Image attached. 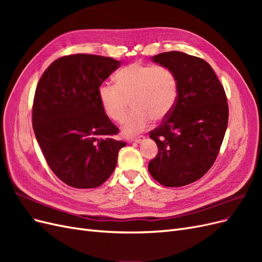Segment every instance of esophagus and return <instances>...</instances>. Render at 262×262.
<instances>
[{
    "mask_svg": "<svg viewBox=\"0 0 262 262\" xmlns=\"http://www.w3.org/2000/svg\"><path fill=\"white\" fill-rule=\"evenodd\" d=\"M132 142H137V143H142V142L145 141V137L144 136H139L137 138H133L131 139Z\"/></svg>",
    "mask_w": 262,
    "mask_h": 262,
    "instance_id": "esophagus-1",
    "label": "esophagus"
}]
</instances>
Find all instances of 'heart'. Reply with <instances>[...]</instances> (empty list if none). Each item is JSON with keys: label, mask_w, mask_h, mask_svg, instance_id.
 Returning a JSON list of instances; mask_svg holds the SVG:
<instances>
[{"label": "heart", "mask_w": 262, "mask_h": 262, "mask_svg": "<svg viewBox=\"0 0 262 262\" xmlns=\"http://www.w3.org/2000/svg\"><path fill=\"white\" fill-rule=\"evenodd\" d=\"M116 82L102 83L98 98L104 113L114 121L122 120L131 101L133 110L121 125L128 137L143 131L152 119L165 120L176 106L178 82L167 67L132 63L119 71Z\"/></svg>", "instance_id": "obj_1"}]
</instances>
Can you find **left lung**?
<instances>
[{
    "label": "left lung",
    "instance_id": "8db88e82",
    "mask_svg": "<svg viewBox=\"0 0 262 262\" xmlns=\"http://www.w3.org/2000/svg\"><path fill=\"white\" fill-rule=\"evenodd\" d=\"M152 60L175 73L178 99L171 114L149 132L158 153L148 171L165 187H182L200 179L216 160L228 121L226 95L201 58L169 51Z\"/></svg>",
    "mask_w": 262,
    "mask_h": 262
}]
</instances>
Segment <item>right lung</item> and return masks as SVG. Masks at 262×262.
<instances>
[{
	"label": "right lung",
	"mask_w": 262,
	"mask_h": 262,
	"mask_svg": "<svg viewBox=\"0 0 262 262\" xmlns=\"http://www.w3.org/2000/svg\"><path fill=\"white\" fill-rule=\"evenodd\" d=\"M121 66L95 54L55 60L38 82L33 128L49 167L60 180L78 189L96 188L114 172L119 129L104 113L98 89Z\"/></svg>",
	"instance_id": "add662e5"
}]
</instances>
